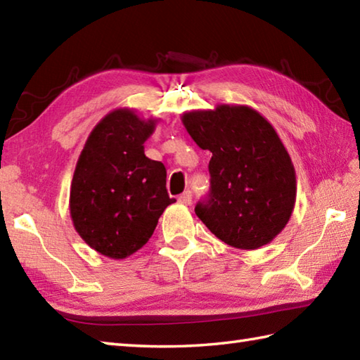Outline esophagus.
Returning a JSON list of instances; mask_svg holds the SVG:
<instances>
[{
    "label": "esophagus",
    "mask_w": 360,
    "mask_h": 360,
    "mask_svg": "<svg viewBox=\"0 0 360 360\" xmlns=\"http://www.w3.org/2000/svg\"><path fill=\"white\" fill-rule=\"evenodd\" d=\"M192 192H190V190H187V192H184L182 195H179V198H178V201L181 202V204H186V205H188V204H192Z\"/></svg>",
    "instance_id": "1"
}]
</instances>
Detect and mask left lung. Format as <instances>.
<instances>
[{"instance_id":"8db88e82","label":"left lung","mask_w":360,"mask_h":360,"mask_svg":"<svg viewBox=\"0 0 360 360\" xmlns=\"http://www.w3.org/2000/svg\"><path fill=\"white\" fill-rule=\"evenodd\" d=\"M188 134L212 153L210 192L195 213L209 231L236 249L271 243L292 215L295 170L274 127L244 105L182 114Z\"/></svg>"}]
</instances>
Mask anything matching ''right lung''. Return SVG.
Returning <instances> with one entry per match:
<instances>
[{
	"label": "right lung",
	"mask_w": 360,
	"mask_h": 360,
	"mask_svg": "<svg viewBox=\"0 0 360 360\" xmlns=\"http://www.w3.org/2000/svg\"><path fill=\"white\" fill-rule=\"evenodd\" d=\"M155 119L133 110H114L91 131L75 165L70 212L75 231L89 248L122 259L139 250L155 232L167 205L162 162L143 153Z\"/></svg>",
	"instance_id": "right-lung-1"
}]
</instances>
